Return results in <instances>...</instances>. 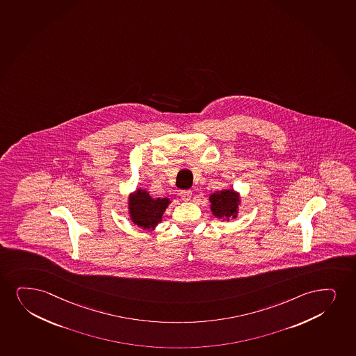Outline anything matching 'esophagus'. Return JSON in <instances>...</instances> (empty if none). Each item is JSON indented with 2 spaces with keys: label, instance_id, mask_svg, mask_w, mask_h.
<instances>
[{
  "label": "esophagus",
  "instance_id": "34e87169",
  "mask_svg": "<svg viewBox=\"0 0 356 356\" xmlns=\"http://www.w3.org/2000/svg\"><path fill=\"white\" fill-rule=\"evenodd\" d=\"M180 197L184 202H189L192 197V192L191 191H181Z\"/></svg>",
  "mask_w": 356,
  "mask_h": 356
}]
</instances>
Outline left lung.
Returning a JSON list of instances; mask_svg holds the SVG:
<instances>
[{
	"label": "left lung",
	"mask_w": 356,
	"mask_h": 356,
	"mask_svg": "<svg viewBox=\"0 0 356 356\" xmlns=\"http://www.w3.org/2000/svg\"><path fill=\"white\" fill-rule=\"evenodd\" d=\"M211 213L217 220H235L238 213V207H241V195L235 189L227 188L215 192L209 197Z\"/></svg>",
	"instance_id": "8db88e82"
}]
</instances>
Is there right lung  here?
<instances>
[{
  "label": "right lung",
  "mask_w": 356,
  "mask_h": 356,
  "mask_svg": "<svg viewBox=\"0 0 356 356\" xmlns=\"http://www.w3.org/2000/svg\"><path fill=\"white\" fill-rule=\"evenodd\" d=\"M128 215L133 224L154 232L163 220V213L172 200L169 197H154L145 188H138L128 197Z\"/></svg>",
  "instance_id": "obj_1"
}]
</instances>
